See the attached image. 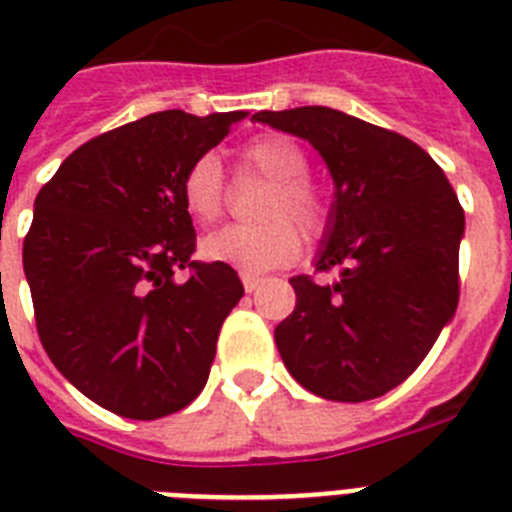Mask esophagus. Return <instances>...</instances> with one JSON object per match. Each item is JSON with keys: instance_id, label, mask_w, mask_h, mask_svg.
Here are the masks:
<instances>
[{"instance_id": "1", "label": "esophagus", "mask_w": 512, "mask_h": 512, "mask_svg": "<svg viewBox=\"0 0 512 512\" xmlns=\"http://www.w3.org/2000/svg\"><path fill=\"white\" fill-rule=\"evenodd\" d=\"M243 287H246V292H256L261 287V277H253V274H243Z\"/></svg>"}]
</instances>
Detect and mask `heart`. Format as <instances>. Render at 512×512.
<instances>
[{
	"label": "heart",
	"instance_id": "b5f03b06",
	"mask_svg": "<svg viewBox=\"0 0 512 512\" xmlns=\"http://www.w3.org/2000/svg\"><path fill=\"white\" fill-rule=\"evenodd\" d=\"M235 168L240 176L269 181L259 207L266 222L217 230L202 243L204 256L243 274H264L298 259L297 230L305 238H318L329 222V199L321 183L308 176L310 157L303 144L282 131H266L240 144ZM181 199L199 225H214L225 214V178L212 155L196 157L183 170Z\"/></svg>",
	"mask_w": 512,
	"mask_h": 512
}]
</instances>
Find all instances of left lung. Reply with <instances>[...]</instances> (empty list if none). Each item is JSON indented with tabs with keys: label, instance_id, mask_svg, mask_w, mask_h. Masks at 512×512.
Returning <instances> with one entry per match:
<instances>
[{
	"label": "left lung",
	"instance_id": "obj_1",
	"mask_svg": "<svg viewBox=\"0 0 512 512\" xmlns=\"http://www.w3.org/2000/svg\"><path fill=\"white\" fill-rule=\"evenodd\" d=\"M308 139L329 165L336 202L316 272L290 279L295 310L274 331L295 381L329 401H370L404 383L458 305L464 207L412 139L323 106L259 111Z\"/></svg>",
	"mask_w": 512,
	"mask_h": 512
}]
</instances>
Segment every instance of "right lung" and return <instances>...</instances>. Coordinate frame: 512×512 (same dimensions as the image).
Here are the masks:
<instances>
[{
  "label": "right lung",
  "mask_w": 512,
  "mask_h": 512,
  "mask_svg": "<svg viewBox=\"0 0 512 512\" xmlns=\"http://www.w3.org/2000/svg\"><path fill=\"white\" fill-rule=\"evenodd\" d=\"M243 116L150 113L77 147L38 191L23 243L38 336L59 373L119 417L189 406L243 298L233 266L194 261L181 199L183 170Z\"/></svg>",
  "instance_id": "1"
}]
</instances>
